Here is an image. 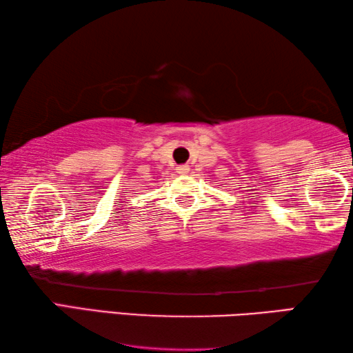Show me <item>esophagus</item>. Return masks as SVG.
<instances>
[{"instance_id": "obj_1", "label": "esophagus", "mask_w": 353, "mask_h": 353, "mask_svg": "<svg viewBox=\"0 0 353 353\" xmlns=\"http://www.w3.org/2000/svg\"><path fill=\"white\" fill-rule=\"evenodd\" d=\"M176 172L180 173V175H188V173H189V165H178L176 167Z\"/></svg>"}]
</instances>
